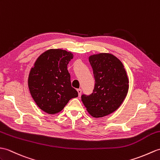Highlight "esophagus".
Returning <instances> with one entry per match:
<instances>
[{
  "mask_svg": "<svg viewBox=\"0 0 160 160\" xmlns=\"http://www.w3.org/2000/svg\"><path fill=\"white\" fill-rule=\"evenodd\" d=\"M77 91H78V96L79 97H80L81 93H82V90L80 88H78V89H77Z\"/></svg>",
  "mask_w": 160,
  "mask_h": 160,
  "instance_id": "obj_1",
  "label": "esophagus"
}]
</instances>
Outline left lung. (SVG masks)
Segmentation results:
<instances>
[{"label":"left lung","instance_id":"8db88e82","mask_svg":"<svg viewBox=\"0 0 160 160\" xmlns=\"http://www.w3.org/2000/svg\"><path fill=\"white\" fill-rule=\"evenodd\" d=\"M89 62L93 71L95 87L91 95H82V101L91 116L103 117L121 105L128 92V78L122 63L112 54L92 55Z\"/></svg>","mask_w":160,"mask_h":160}]
</instances>
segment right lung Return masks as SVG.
<instances>
[{"mask_svg": "<svg viewBox=\"0 0 160 160\" xmlns=\"http://www.w3.org/2000/svg\"><path fill=\"white\" fill-rule=\"evenodd\" d=\"M73 54L50 49L41 54L31 68L28 80L30 92L40 109L50 114L58 113L70 99L78 96L72 87L68 70Z\"/></svg>", "mask_w": 160, "mask_h": 160, "instance_id": "1", "label": "right lung"}]
</instances>
